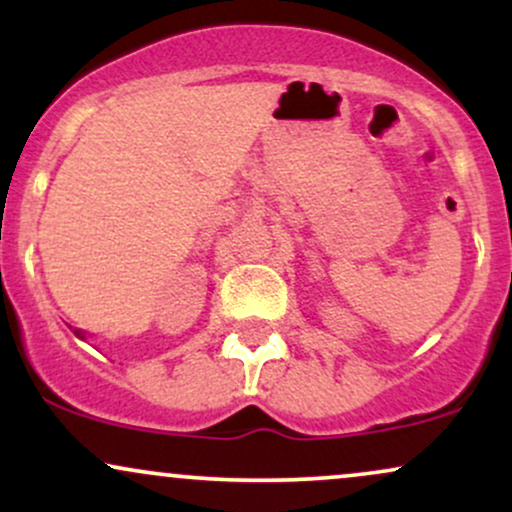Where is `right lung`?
<instances>
[{
  "label": "right lung",
  "instance_id": "obj_1",
  "mask_svg": "<svg viewBox=\"0 0 512 512\" xmlns=\"http://www.w3.org/2000/svg\"><path fill=\"white\" fill-rule=\"evenodd\" d=\"M76 337H84V332H81V330H76Z\"/></svg>",
  "mask_w": 512,
  "mask_h": 512
}]
</instances>
